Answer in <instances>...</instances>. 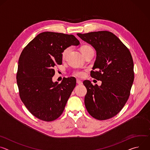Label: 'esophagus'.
Wrapping results in <instances>:
<instances>
[{
	"label": "esophagus",
	"instance_id": "1",
	"mask_svg": "<svg viewBox=\"0 0 150 150\" xmlns=\"http://www.w3.org/2000/svg\"><path fill=\"white\" fill-rule=\"evenodd\" d=\"M76 82H77V83H78V84H79V85H81V84H82V81H81V80H79V79H76Z\"/></svg>",
	"mask_w": 150,
	"mask_h": 150
}]
</instances>
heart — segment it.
<instances>
[{"mask_svg": "<svg viewBox=\"0 0 150 150\" xmlns=\"http://www.w3.org/2000/svg\"><path fill=\"white\" fill-rule=\"evenodd\" d=\"M71 47H68L67 48H66L65 50H64L62 52V58L63 59H65L66 58V57L68 56V54H69V53L71 51ZM92 48L90 46H88V45H85L83 46H82L81 49V53H83L85 52H87L88 50H91ZM74 75L76 76H78V77H82L84 75V73L82 71H75L74 72Z\"/></svg>", "mask_w": 150, "mask_h": 150, "instance_id": "b5f03b06", "label": "heart"}]
</instances>
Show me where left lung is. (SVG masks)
I'll return each mask as SVG.
<instances>
[{
    "label": "left lung",
    "instance_id": "left-lung-1",
    "mask_svg": "<svg viewBox=\"0 0 150 150\" xmlns=\"http://www.w3.org/2000/svg\"><path fill=\"white\" fill-rule=\"evenodd\" d=\"M96 51L91 77L101 81L94 85L83 82L87 93L84 98L89 114L98 120L113 117L122 109L130 95L134 79L131 54L120 39L111 32L101 31L77 33Z\"/></svg>",
    "mask_w": 150,
    "mask_h": 150
}]
</instances>
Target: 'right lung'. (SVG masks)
I'll return each mask as SVG.
<instances>
[{"label":"right lung","instance_id":"right-lung-1","mask_svg":"<svg viewBox=\"0 0 150 150\" xmlns=\"http://www.w3.org/2000/svg\"><path fill=\"white\" fill-rule=\"evenodd\" d=\"M79 45L72 34L47 31L38 34L21 53L16 75L19 96L38 119L50 122L62 114L76 79L65 78L60 83L54 82V67L62 63L64 50Z\"/></svg>","mask_w":150,"mask_h":150}]
</instances>
